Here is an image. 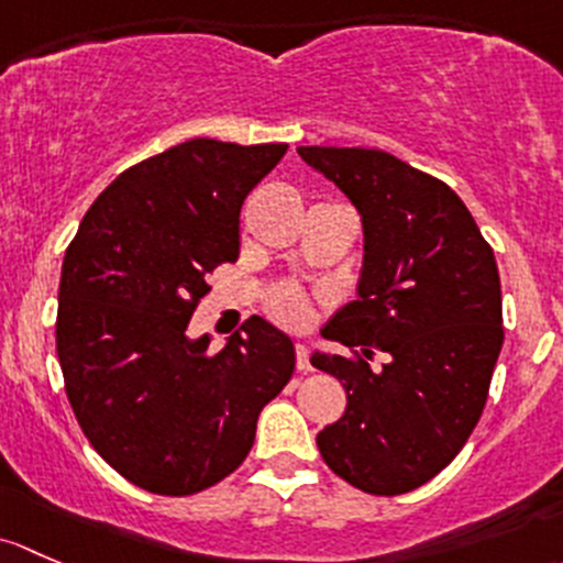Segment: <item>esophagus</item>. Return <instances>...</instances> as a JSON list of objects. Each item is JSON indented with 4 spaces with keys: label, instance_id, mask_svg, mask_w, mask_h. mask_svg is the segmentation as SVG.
I'll list each match as a JSON object with an SVG mask.
<instances>
[{
    "label": "esophagus",
    "instance_id": "esophagus-1",
    "mask_svg": "<svg viewBox=\"0 0 563 563\" xmlns=\"http://www.w3.org/2000/svg\"><path fill=\"white\" fill-rule=\"evenodd\" d=\"M295 366L298 371H311V361H309V350H306L303 344H295Z\"/></svg>",
    "mask_w": 563,
    "mask_h": 563
}]
</instances>
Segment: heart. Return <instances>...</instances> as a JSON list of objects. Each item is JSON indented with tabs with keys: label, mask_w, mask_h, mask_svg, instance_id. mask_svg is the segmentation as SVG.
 <instances>
[{
	"label": "heart",
	"mask_w": 563,
	"mask_h": 563,
	"mask_svg": "<svg viewBox=\"0 0 563 563\" xmlns=\"http://www.w3.org/2000/svg\"><path fill=\"white\" fill-rule=\"evenodd\" d=\"M265 309L274 317L276 322L284 324V328L300 330L311 322V303L306 298V292L300 287H292V284H284V287L274 289L265 300Z\"/></svg>",
	"instance_id": "1"
}]
</instances>
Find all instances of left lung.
<instances>
[{
	"instance_id": "8db88e82",
	"label": "left lung",
	"mask_w": 563,
	"mask_h": 563,
	"mask_svg": "<svg viewBox=\"0 0 563 563\" xmlns=\"http://www.w3.org/2000/svg\"><path fill=\"white\" fill-rule=\"evenodd\" d=\"M361 211L357 300L324 328L352 355L311 366L344 385L346 411L317 433L322 461L371 496H401L461 453L504 344L490 243L453 189L379 148L300 146ZM385 351L388 361H369Z\"/></svg>"
}]
</instances>
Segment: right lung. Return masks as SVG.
<instances>
[{
    "mask_svg": "<svg viewBox=\"0 0 563 563\" xmlns=\"http://www.w3.org/2000/svg\"><path fill=\"white\" fill-rule=\"evenodd\" d=\"M287 148L195 137L148 156L69 241L56 314L69 407L91 448L148 494L192 496L233 474L292 376V341L260 317L219 352L187 335L208 276L239 260L243 200Z\"/></svg>",
    "mask_w": 563,
    "mask_h": 563,
    "instance_id": "1",
    "label": "right lung"
}]
</instances>
